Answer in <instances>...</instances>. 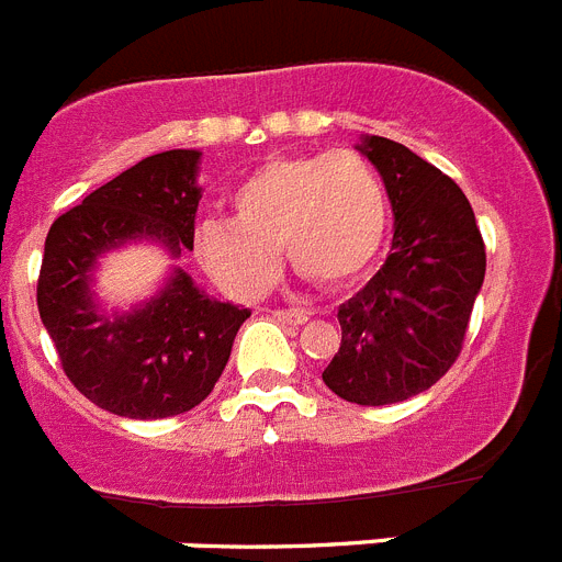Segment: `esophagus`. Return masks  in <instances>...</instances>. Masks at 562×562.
Masks as SVG:
<instances>
[{"label":"esophagus","mask_w":562,"mask_h":562,"mask_svg":"<svg viewBox=\"0 0 562 562\" xmlns=\"http://www.w3.org/2000/svg\"><path fill=\"white\" fill-rule=\"evenodd\" d=\"M272 315L281 321V324H290V326H301L310 321V312L301 310V306H290V310H276Z\"/></svg>","instance_id":"obj_1"}]
</instances>
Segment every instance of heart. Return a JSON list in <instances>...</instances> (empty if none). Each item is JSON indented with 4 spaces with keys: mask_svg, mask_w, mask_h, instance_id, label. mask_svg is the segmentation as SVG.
<instances>
[{
    "mask_svg": "<svg viewBox=\"0 0 562 562\" xmlns=\"http://www.w3.org/2000/svg\"><path fill=\"white\" fill-rule=\"evenodd\" d=\"M233 220L196 227L202 267L238 297L276 281L281 247L292 270L321 286H346L369 270L389 227V193L360 151L272 157L231 191Z\"/></svg>",
    "mask_w": 562,
    "mask_h": 562,
    "instance_id": "heart-1",
    "label": "heart"
}]
</instances>
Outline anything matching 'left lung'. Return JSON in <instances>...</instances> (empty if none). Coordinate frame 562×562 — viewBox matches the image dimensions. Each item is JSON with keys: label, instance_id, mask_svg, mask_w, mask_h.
<instances>
[{"label": "left lung", "instance_id": "1", "mask_svg": "<svg viewBox=\"0 0 562 562\" xmlns=\"http://www.w3.org/2000/svg\"><path fill=\"white\" fill-rule=\"evenodd\" d=\"M362 151L389 191L394 241L382 270L337 310L342 337L324 382L346 402L391 405L428 391L459 360L486 250L448 173L389 137H369Z\"/></svg>", "mask_w": 562, "mask_h": 562}]
</instances>
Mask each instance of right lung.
I'll return each mask as SVG.
<instances>
[{
    "mask_svg": "<svg viewBox=\"0 0 562 562\" xmlns=\"http://www.w3.org/2000/svg\"><path fill=\"white\" fill-rule=\"evenodd\" d=\"M200 151L151 154L81 205L61 213L44 241L36 301L69 382L109 414L166 419L196 408L227 366L250 312L213 301L182 270L160 295L123 317L98 315L89 270L128 238L193 250Z\"/></svg>",
    "mask_w": 562,
    "mask_h": 562,
    "instance_id": "1",
    "label": "right lung"
}]
</instances>
